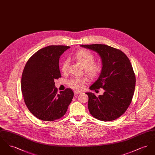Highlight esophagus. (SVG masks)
I'll use <instances>...</instances> for the list:
<instances>
[{"instance_id": "34e87169", "label": "esophagus", "mask_w": 155, "mask_h": 155, "mask_svg": "<svg viewBox=\"0 0 155 155\" xmlns=\"http://www.w3.org/2000/svg\"><path fill=\"white\" fill-rule=\"evenodd\" d=\"M74 95H78V94H81V92H79V91H74Z\"/></svg>"}]
</instances>
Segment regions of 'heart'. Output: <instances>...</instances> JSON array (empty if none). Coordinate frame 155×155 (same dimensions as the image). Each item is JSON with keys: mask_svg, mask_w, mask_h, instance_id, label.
<instances>
[{"mask_svg": "<svg viewBox=\"0 0 155 155\" xmlns=\"http://www.w3.org/2000/svg\"><path fill=\"white\" fill-rule=\"evenodd\" d=\"M74 58L80 65L84 68L85 73L90 78H96L101 73L102 67L101 64L95 63L94 55L88 50H82L76 53ZM68 66L69 61L65 60L61 66V71L66 73L68 70ZM86 83L87 81L84 78H73L68 81V85L71 88L81 90Z\"/></svg>", "mask_w": 155, "mask_h": 155, "instance_id": "b5f03b06", "label": "heart"}]
</instances>
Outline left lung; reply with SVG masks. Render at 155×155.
I'll use <instances>...</instances> for the list:
<instances>
[{
	"instance_id": "obj_1",
	"label": "left lung",
	"mask_w": 155,
	"mask_h": 155,
	"mask_svg": "<svg viewBox=\"0 0 155 155\" xmlns=\"http://www.w3.org/2000/svg\"><path fill=\"white\" fill-rule=\"evenodd\" d=\"M97 52L102 60V70L91 90L103 88V95L87 92L89 111L99 120H114L123 115L131 103L135 87V75L128 58L120 50L106 45H81Z\"/></svg>"
}]
</instances>
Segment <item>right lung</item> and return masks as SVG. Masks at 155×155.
Listing matches in <instances>:
<instances>
[{
	"instance_id": "add662e5",
	"label": "right lung",
	"mask_w": 155,
	"mask_h": 155,
	"mask_svg": "<svg viewBox=\"0 0 155 155\" xmlns=\"http://www.w3.org/2000/svg\"><path fill=\"white\" fill-rule=\"evenodd\" d=\"M70 46L51 45L35 53L24 67L21 77V92L30 112L37 118L52 121L66 113L74 96L70 88L58 92L54 80L61 77L60 56Z\"/></svg>"
}]
</instances>
